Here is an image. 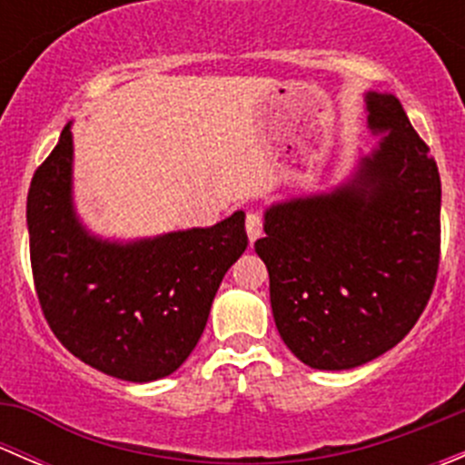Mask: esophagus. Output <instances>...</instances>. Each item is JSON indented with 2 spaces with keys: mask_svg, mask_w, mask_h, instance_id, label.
Returning a JSON list of instances; mask_svg holds the SVG:
<instances>
[{
  "mask_svg": "<svg viewBox=\"0 0 465 465\" xmlns=\"http://www.w3.org/2000/svg\"><path fill=\"white\" fill-rule=\"evenodd\" d=\"M245 229H247V236H250V242H254L256 238H261V233H262L261 215L254 213V211H250L245 218Z\"/></svg>",
  "mask_w": 465,
  "mask_h": 465,
  "instance_id": "esophagus-1",
  "label": "esophagus"
}]
</instances>
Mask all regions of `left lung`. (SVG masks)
<instances>
[{"label":"left lung","mask_w":465,"mask_h":465,"mask_svg":"<svg viewBox=\"0 0 465 465\" xmlns=\"http://www.w3.org/2000/svg\"><path fill=\"white\" fill-rule=\"evenodd\" d=\"M378 143L337 186L265 209L254 250L281 340L320 371L362 367L419 322L440 247V177L401 101L364 92Z\"/></svg>","instance_id":"8db88e82"}]
</instances>
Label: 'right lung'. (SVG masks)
Returning a JSON list of instances; mask_svg holds the SVG:
<instances>
[{
    "mask_svg": "<svg viewBox=\"0 0 465 465\" xmlns=\"http://www.w3.org/2000/svg\"><path fill=\"white\" fill-rule=\"evenodd\" d=\"M26 224L51 331L78 360L128 382H153L184 364L223 276L247 250L242 211L213 227L137 241L89 232L74 204L72 124L33 175Z\"/></svg>",
    "mask_w": 465,
    "mask_h": 465,
    "instance_id": "obj_1",
    "label": "right lung"
}]
</instances>
